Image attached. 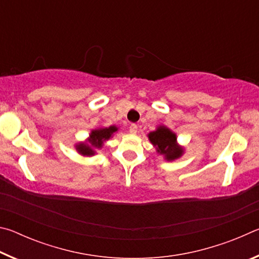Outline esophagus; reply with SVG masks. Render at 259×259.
<instances>
[{
	"label": "esophagus",
	"mask_w": 259,
	"mask_h": 259,
	"mask_svg": "<svg viewBox=\"0 0 259 259\" xmlns=\"http://www.w3.org/2000/svg\"><path fill=\"white\" fill-rule=\"evenodd\" d=\"M137 130H138V126H137V124L133 123V124H131V125L129 126V131H130V134H137Z\"/></svg>",
	"instance_id": "1"
}]
</instances>
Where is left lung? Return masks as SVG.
Listing matches in <instances>:
<instances>
[{
	"label": "left lung",
	"mask_w": 259,
	"mask_h": 259,
	"mask_svg": "<svg viewBox=\"0 0 259 259\" xmlns=\"http://www.w3.org/2000/svg\"><path fill=\"white\" fill-rule=\"evenodd\" d=\"M148 138L154 146H157V152L164 154L166 160H175L181 156L182 150L176 145V135L163 126L153 131Z\"/></svg>",
	"instance_id": "left-lung-1"
}]
</instances>
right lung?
<instances>
[{
	"label": "right lung",
	"instance_id": "add662e5",
	"mask_svg": "<svg viewBox=\"0 0 259 259\" xmlns=\"http://www.w3.org/2000/svg\"><path fill=\"white\" fill-rule=\"evenodd\" d=\"M117 130L116 126H109V128H104V129H97V130H94L93 133L90 135V144L91 146L87 145V144H80V145H77V150L78 152L81 153L83 155H93L94 154V151L93 148H99L102 147L104 140L108 139L111 137L113 133H115Z\"/></svg>",
	"mask_w": 259,
	"mask_h": 259
}]
</instances>
